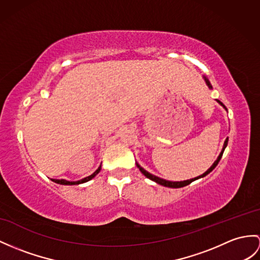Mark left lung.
<instances>
[{
	"mask_svg": "<svg viewBox=\"0 0 260 260\" xmlns=\"http://www.w3.org/2000/svg\"><path fill=\"white\" fill-rule=\"evenodd\" d=\"M203 78H204V80H205V82H206V85H207V87L210 88V89H213V87H212V85H211V82H210V80H208L205 76H203ZM216 101L217 103L223 107V108L227 111V109H226V107L223 105V103H220L219 100H217L216 99ZM227 143H229V138L226 139L225 140V142H224V145H223V149H221V151H220V153H219V155H218V157L216 159V161H215L214 163H213V166L208 169L205 173H203L202 175H200V176H196V178H194V179H189V180H186V181H176V182H173V181H168V180H164V179H161V178H159V176H155V175H153V174H151V173H149L148 171H145L140 164H139L138 162L136 163L137 164V167H138V169L141 171V173L145 176V178H148V179H150V180H152V181H154L155 183H157V184H160V185H163V186H166V187H172V188H179V187H183V186H186V185H188V184H191V183L193 182V181H195V180H199V179H201V178H204V176H206L208 173H211L212 171L216 168V166L218 164V162H219V160L221 159V155H223V152H224V150H225V148L227 147Z\"/></svg>",
	"mask_w": 260,
	"mask_h": 260,
	"instance_id": "left-lung-1",
	"label": "left lung"
}]
</instances>
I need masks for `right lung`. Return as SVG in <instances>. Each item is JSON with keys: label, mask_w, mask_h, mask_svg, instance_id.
Masks as SVG:
<instances>
[{"label": "right lung", "mask_w": 260, "mask_h": 260, "mask_svg": "<svg viewBox=\"0 0 260 260\" xmlns=\"http://www.w3.org/2000/svg\"><path fill=\"white\" fill-rule=\"evenodd\" d=\"M100 170H101V166H99V168H98L96 171H94V172H93L91 175L87 176V178L81 179V180H79V181H67V180H64V179H61V180L52 179V181L55 182V183H57V184H61V185H77V184H82V183H86V182H88V181H90L91 179H93L94 176H96V175L100 172Z\"/></svg>", "instance_id": "1"}]
</instances>
